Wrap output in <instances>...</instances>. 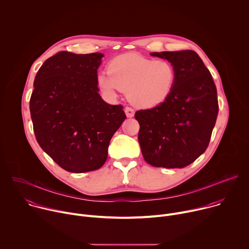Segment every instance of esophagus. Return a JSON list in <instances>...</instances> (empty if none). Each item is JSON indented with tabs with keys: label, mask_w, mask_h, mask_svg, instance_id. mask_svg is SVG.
I'll return each instance as SVG.
<instances>
[{
	"label": "esophagus",
	"mask_w": 249,
	"mask_h": 249,
	"mask_svg": "<svg viewBox=\"0 0 249 249\" xmlns=\"http://www.w3.org/2000/svg\"><path fill=\"white\" fill-rule=\"evenodd\" d=\"M125 113H126L127 117L132 118L135 114V110L132 107H129V106H127V107H125Z\"/></svg>",
	"instance_id": "esophagus-1"
}]
</instances>
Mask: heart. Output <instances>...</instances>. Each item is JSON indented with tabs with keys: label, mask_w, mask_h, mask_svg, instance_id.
<instances>
[{
	"label": "heart",
	"mask_w": 249,
	"mask_h": 249,
	"mask_svg": "<svg viewBox=\"0 0 249 249\" xmlns=\"http://www.w3.org/2000/svg\"><path fill=\"white\" fill-rule=\"evenodd\" d=\"M108 71L97 77L100 89L110 94L127 91L129 100L142 108L162 103L171 93L176 80V71L170 62L155 61L138 53L115 57Z\"/></svg>",
	"instance_id": "obj_1"
}]
</instances>
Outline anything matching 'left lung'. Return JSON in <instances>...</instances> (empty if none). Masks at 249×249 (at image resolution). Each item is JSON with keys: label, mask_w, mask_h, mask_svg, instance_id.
Segmentation results:
<instances>
[{"label": "left lung", "mask_w": 249, "mask_h": 249, "mask_svg": "<svg viewBox=\"0 0 249 249\" xmlns=\"http://www.w3.org/2000/svg\"><path fill=\"white\" fill-rule=\"evenodd\" d=\"M176 71L169 96L151 109L138 110V140L145 160L156 167L182 168L208 148L219 103L216 85L199 55L192 50L154 52Z\"/></svg>", "instance_id": "8db88e82"}]
</instances>
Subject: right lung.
<instances>
[{
	"label": "right lung",
	"mask_w": 249,
	"mask_h": 249,
	"mask_svg": "<svg viewBox=\"0 0 249 249\" xmlns=\"http://www.w3.org/2000/svg\"><path fill=\"white\" fill-rule=\"evenodd\" d=\"M102 57L61 51L43 63L34 79L29 109L35 138L70 172L100 168L112 136L126 119L121 104L106 103L98 93Z\"/></svg>",
	"instance_id": "add662e5"
}]
</instances>
